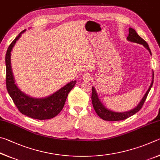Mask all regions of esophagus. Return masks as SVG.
<instances>
[{"label":"esophagus","mask_w":160,"mask_h":160,"mask_svg":"<svg viewBox=\"0 0 160 160\" xmlns=\"http://www.w3.org/2000/svg\"><path fill=\"white\" fill-rule=\"evenodd\" d=\"M92 78V76L90 74H85L82 76V79L83 80H91Z\"/></svg>","instance_id":"34e87169"}]
</instances>
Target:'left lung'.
Returning a JSON list of instances; mask_svg holds the SVG:
<instances>
[{
  "label": "left lung",
  "instance_id": "obj_1",
  "mask_svg": "<svg viewBox=\"0 0 160 160\" xmlns=\"http://www.w3.org/2000/svg\"><path fill=\"white\" fill-rule=\"evenodd\" d=\"M128 36H127V40L131 42H133V43H136L138 44H141L145 48H146V49L148 50V51L150 53V55H152V53H151V50L150 49L149 46H148V44L147 42L145 40H143L141 36H140L135 30L132 28H129L128 29ZM152 82H151V84L148 90L146 91V93L144 95L143 98H142L141 102L138 103V105L136 106L135 108L132 109L129 111L127 112H114L112 111L109 109L106 108L104 105H103L102 103L100 101L99 99L98 96V93L96 91V88H95L94 86L92 87V94H91V100H92V103H93V106L95 111L97 113L98 115L100 118L102 119L103 120H105V121H120V120H124L128 118V117H131L133 114H135L136 112L141 110V108L142 107V105L144 104V102L146 100V98L148 96V94L149 93V92L151 89V87L152 86L153 84V79H154V72L152 71Z\"/></svg>",
  "mask_w": 160,
  "mask_h": 160
}]
</instances>
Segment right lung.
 Here are the masks:
<instances>
[{
  "label": "right lung",
  "instance_id": "add662e5",
  "mask_svg": "<svg viewBox=\"0 0 160 160\" xmlns=\"http://www.w3.org/2000/svg\"><path fill=\"white\" fill-rule=\"evenodd\" d=\"M25 31L26 29L22 31L14 39L8 47L5 55L7 90L16 107L22 114L36 119H49L57 116L62 110L68 93L75 86L77 81H72L55 93L45 98H36L22 92L15 82L11 67L10 56L12 48Z\"/></svg>",
  "mask_w": 160,
  "mask_h": 160
}]
</instances>
